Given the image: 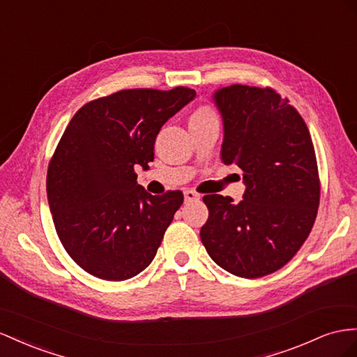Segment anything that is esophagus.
<instances>
[{"label": "esophagus", "mask_w": 357, "mask_h": 357, "mask_svg": "<svg viewBox=\"0 0 357 357\" xmlns=\"http://www.w3.org/2000/svg\"><path fill=\"white\" fill-rule=\"evenodd\" d=\"M183 194H185V201H186V202H189V201H195V199H199V195L197 194V192L190 190V189H186L185 192H183Z\"/></svg>", "instance_id": "34e87169"}]
</instances>
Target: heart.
Here are the masks:
<instances>
[{
	"mask_svg": "<svg viewBox=\"0 0 357 357\" xmlns=\"http://www.w3.org/2000/svg\"><path fill=\"white\" fill-rule=\"evenodd\" d=\"M210 115H215V112L207 107H202L194 115H192V117H210Z\"/></svg>",
	"mask_w": 357,
	"mask_h": 357,
	"instance_id": "heart-1",
	"label": "heart"
}]
</instances>
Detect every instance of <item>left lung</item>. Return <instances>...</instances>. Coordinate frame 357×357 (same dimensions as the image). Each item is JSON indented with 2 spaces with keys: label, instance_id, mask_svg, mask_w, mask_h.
<instances>
[{
  "label": "left lung",
  "instance_id": "1",
  "mask_svg": "<svg viewBox=\"0 0 357 357\" xmlns=\"http://www.w3.org/2000/svg\"><path fill=\"white\" fill-rule=\"evenodd\" d=\"M224 124L220 159L243 171L245 194L206 195L201 228L207 254L224 271L254 279L271 275L310 236L320 183L310 130L298 112L271 89L234 84L211 96Z\"/></svg>",
  "mask_w": 357,
  "mask_h": 357
}]
</instances>
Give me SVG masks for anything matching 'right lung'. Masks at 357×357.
Wrapping results in <instances>:
<instances>
[{
	"instance_id": "1",
	"label": "right lung",
	"mask_w": 357,
	"mask_h": 357,
	"mask_svg": "<svg viewBox=\"0 0 357 357\" xmlns=\"http://www.w3.org/2000/svg\"><path fill=\"white\" fill-rule=\"evenodd\" d=\"M195 90H123L73 115L47 168L46 192L66 252L86 273L124 281L155 258L183 204L180 190L153 197L137 181L160 128Z\"/></svg>"
}]
</instances>
